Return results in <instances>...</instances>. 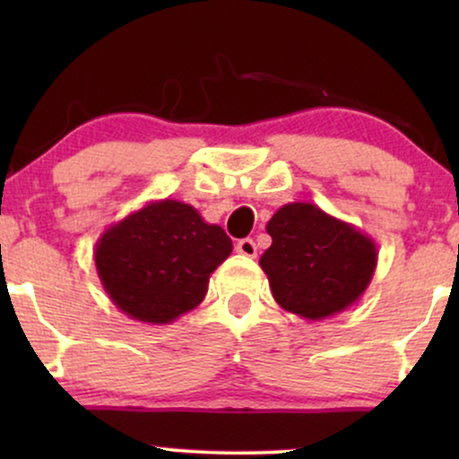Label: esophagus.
Wrapping results in <instances>:
<instances>
[{
    "mask_svg": "<svg viewBox=\"0 0 459 459\" xmlns=\"http://www.w3.org/2000/svg\"><path fill=\"white\" fill-rule=\"evenodd\" d=\"M235 250L239 252L241 256H247V259H255L256 256V244L252 239H239L237 241Z\"/></svg>",
    "mask_w": 459,
    "mask_h": 459,
    "instance_id": "1",
    "label": "esophagus"
}]
</instances>
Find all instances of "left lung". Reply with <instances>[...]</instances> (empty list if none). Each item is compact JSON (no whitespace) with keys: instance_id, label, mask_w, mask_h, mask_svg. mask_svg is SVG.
Segmentation results:
<instances>
[{"instance_id":"obj_1","label":"left lung","mask_w":459,"mask_h":459,"mask_svg":"<svg viewBox=\"0 0 459 459\" xmlns=\"http://www.w3.org/2000/svg\"><path fill=\"white\" fill-rule=\"evenodd\" d=\"M259 265L272 296L302 319H328L360 299L377 265L371 237L313 203H289L267 222Z\"/></svg>"}]
</instances>
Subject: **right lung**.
I'll return each instance as SVG.
<instances>
[{"label": "right lung", "mask_w": 459, "mask_h": 459, "mask_svg": "<svg viewBox=\"0 0 459 459\" xmlns=\"http://www.w3.org/2000/svg\"><path fill=\"white\" fill-rule=\"evenodd\" d=\"M233 241L192 204L152 200L109 226L94 265L109 299L131 319L163 325L196 308Z\"/></svg>", "instance_id": "obj_1"}]
</instances>
